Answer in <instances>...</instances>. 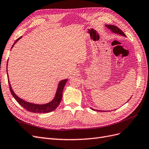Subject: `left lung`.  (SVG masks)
Returning <instances> with one entry per match:
<instances>
[{"label": "left lung", "mask_w": 149, "mask_h": 149, "mask_svg": "<svg viewBox=\"0 0 149 149\" xmlns=\"http://www.w3.org/2000/svg\"><path fill=\"white\" fill-rule=\"evenodd\" d=\"M106 26L107 29H109V30H111L112 31V32H114L115 33H118V34H119V35H121L124 36V37H125V35L123 31H122L120 29H119L118 26H116L115 25H106ZM129 100H130V99L129 100ZM91 109H92V108H91ZM92 109L94 110V111H95V110L93 109ZM103 111H102V112Z\"/></svg>", "instance_id": "1"}]
</instances>
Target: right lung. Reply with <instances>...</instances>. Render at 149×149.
<instances>
[{
	"label": "right lung",
	"instance_id": "add662e5",
	"mask_svg": "<svg viewBox=\"0 0 149 149\" xmlns=\"http://www.w3.org/2000/svg\"><path fill=\"white\" fill-rule=\"evenodd\" d=\"M22 37L15 40V42H14V43H13L12 48L17 42L18 40H19ZM7 74V78L8 79V73ZM67 81H68L67 79L60 81V82H59V84L58 85V88L56 90L55 97H54V99L52 101L48 102L47 104H37L30 103L24 101V100H22V99L20 98L19 97H18L12 90L9 80H8V84H9L10 91L12 95L13 96V97L15 98V100L17 101V102L19 103L20 106L23 107L24 109H25L26 111H28L29 112H33V113H48V112H52L55 110L58 106V105L60 104V103L61 101L62 96H63L62 93H63V88L65 87Z\"/></svg>",
	"mask_w": 149,
	"mask_h": 149
}]
</instances>
